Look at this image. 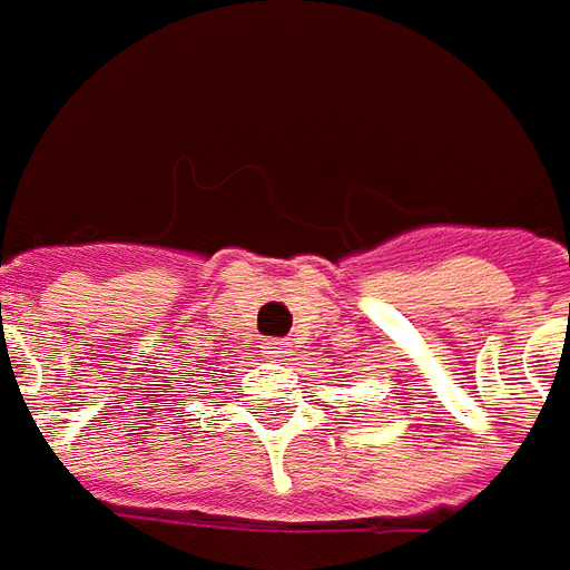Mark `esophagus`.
Here are the masks:
<instances>
[{"instance_id":"esophagus-1","label":"esophagus","mask_w":570,"mask_h":570,"mask_svg":"<svg viewBox=\"0 0 570 570\" xmlns=\"http://www.w3.org/2000/svg\"><path fill=\"white\" fill-rule=\"evenodd\" d=\"M261 353H264L266 358H276V362H282V358L288 356V343H285V341H266Z\"/></svg>"}]
</instances>
